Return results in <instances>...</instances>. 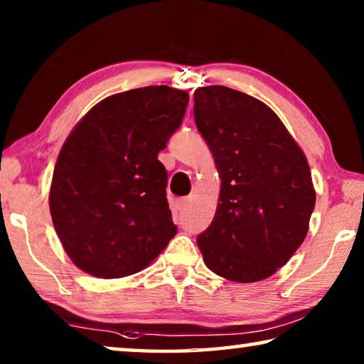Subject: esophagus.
Segmentation results:
<instances>
[{
  "instance_id": "1",
  "label": "esophagus",
  "mask_w": 364,
  "mask_h": 364,
  "mask_svg": "<svg viewBox=\"0 0 364 364\" xmlns=\"http://www.w3.org/2000/svg\"><path fill=\"white\" fill-rule=\"evenodd\" d=\"M191 204V197H183V199L176 200V208L178 210H184Z\"/></svg>"
}]
</instances>
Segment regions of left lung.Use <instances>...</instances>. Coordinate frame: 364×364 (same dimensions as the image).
I'll return each instance as SVG.
<instances>
[{"instance_id": "left-lung-1", "label": "left lung", "mask_w": 364, "mask_h": 364, "mask_svg": "<svg viewBox=\"0 0 364 364\" xmlns=\"http://www.w3.org/2000/svg\"><path fill=\"white\" fill-rule=\"evenodd\" d=\"M194 120L221 180L197 237L207 268L234 282L269 278L305 241L315 208L305 154L267 104L226 86L194 91Z\"/></svg>"}]
</instances>
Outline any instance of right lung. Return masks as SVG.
Masks as SVG:
<instances>
[{"label": "right lung", "instance_id": "add662e5", "mask_svg": "<svg viewBox=\"0 0 364 364\" xmlns=\"http://www.w3.org/2000/svg\"><path fill=\"white\" fill-rule=\"evenodd\" d=\"M189 95L144 86L106 97L67 136L49 210L75 267L102 279L144 269L176 234L167 170L157 160L180 128Z\"/></svg>", "mask_w": 364, "mask_h": 364}]
</instances>
